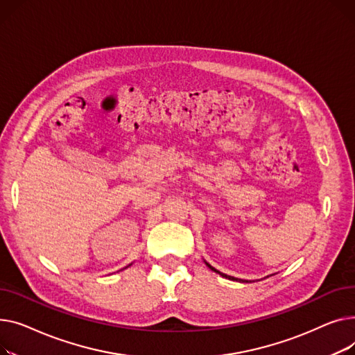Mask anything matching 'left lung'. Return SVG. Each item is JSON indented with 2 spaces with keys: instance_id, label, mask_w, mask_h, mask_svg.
<instances>
[{
  "instance_id": "left-lung-1",
  "label": "left lung",
  "mask_w": 355,
  "mask_h": 355,
  "mask_svg": "<svg viewBox=\"0 0 355 355\" xmlns=\"http://www.w3.org/2000/svg\"><path fill=\"white\" fill-rule=\"evenodd\" d=\"M207 266H209L212 270H215V272L216 274H219V275H222V277H225V278H227V279H232V281H239V282H245V281H242V279H238V278H235V277H229V275H225V274H222V272H219V270L218 269H215L214 266H211L209 263H206Z\"/></svg>"
}]
</instances>
